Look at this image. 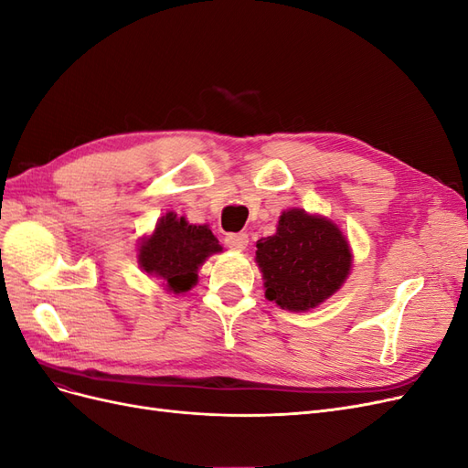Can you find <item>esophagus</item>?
<instances>
[{
    "label": "esophagus",
    "instance_id": "esophagus-1",
    "mask_svg": "<svg viewBox=\"0 0 468 468\" xmlns=\"http://www.w3.org/2000/svg\"><path fill=\"white\" fill-rule=\"evenodd\" d=\"M224 242H226V246H229V248L238 250V251H242V250H246V246H248V242H250V238H248V234H246V232L226 234Z\"/></svg>",
    "mask_w": 468,
    "mask_h": 468
}]
</instances>
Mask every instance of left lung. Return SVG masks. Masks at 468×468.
Listing matches in <instances>:
<instances>
[{"mask_svg":"<svg viewBox=\"0 0 468 468\" xmlns=\"http://www.w3.org/2000/svg\"><path fill=\"white\" fill-rule=\"evenodd\" d=\"M256 246L265 296L291 313L330 299L351 269L349 242L337 224L303 208L282 212L277 232Z\"/></svg>","mask_w":468,"mask_h":468,"instance_id":"8db88e82","label":"left lung"}]
</instances>
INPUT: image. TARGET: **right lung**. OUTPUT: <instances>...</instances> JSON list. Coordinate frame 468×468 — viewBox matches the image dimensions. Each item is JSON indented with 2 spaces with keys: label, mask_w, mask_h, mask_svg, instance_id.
<instances>
[{
  "label": "right lung",
  "mask_w": 468,
  "mask_h": 468,
  "mask_svg": "<svg viewBox=\"0 0 468 468\" xmlns=\"http://www.w3.org/2000/svg\"><path fill=\"white\" fill-rule=\"evenodd\" d=\"M222 251L208 226L189 224L183 217L167 212L154 232L138 248V263L148 275L165 281L176 294L195 287L197 271L212 253Z\"/></svg>",
  "instance_id": "right-lung-1"
}]
</instances>
